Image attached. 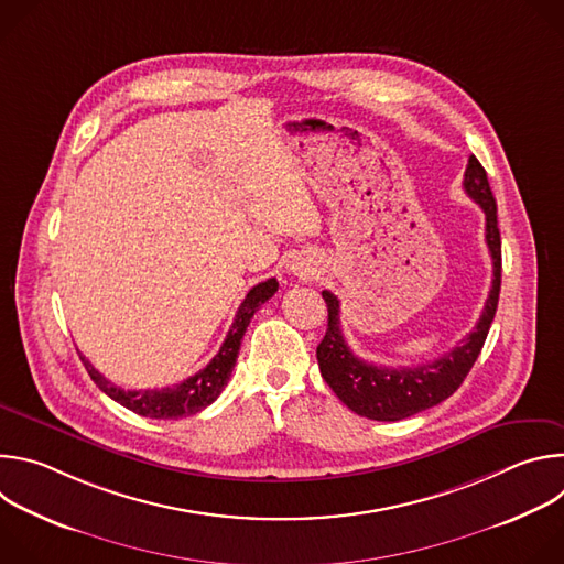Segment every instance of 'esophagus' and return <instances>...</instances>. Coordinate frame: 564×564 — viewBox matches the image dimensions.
Returning a JSON list of instances; mask_svg holds the SVG:
<instances>
[{"label": "esophagus", "instance_id": "1", "mask_svg": "<svg viewBox=\"0 0 564 564\" xmlns=\"http://www.w3.org/2000/svg\"><path fill=\"white\" fill-rule=\"evenodd\" d=\"M292 272L299 274V276H307V274H310V268H305L303 263H294V265H292Z\"/></svg>", "mask_w": 564, "mask_h": 564}]
</instances>
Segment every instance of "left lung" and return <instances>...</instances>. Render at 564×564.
Wrapping results in <instances>:
<instances>
[{
  "mask_svg": "<svg viewBox=\"0 0 564 564\" xmlns=\"http://www.w3.org/2000/svg\"><path fill=\"white\" fill-rule=\"evenodd\" d=\"M464 192L487 216V246L494 259V285L481 310L477 326L444 357L413 368H386L359 359L341 335L339 299L324 290L328 305V330L316 348L321 377L335 390L344 404L361 417L377 422H397L437 406L448 399L473 368L498 310L502 283V243L498 229V207L485 167L475 155L468 158L464 172Z\"/></svg>",
  "mask_w": 564,
  "mask_h": 564,
  "instance_id": "8db88e82",
  "label": "left lung"
}]
</instances>
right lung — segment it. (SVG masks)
<instances>
[{
	"label": "right lung",
	"mask_w": 564,
	"mask_h": 564,
	"mask_svg": "<svg viewBox=\"0 0 564 564\" xmlns=\"http://www.w3.org/2000/svg\"><path fill=\"white\" fill-rule=\"evenodd\" d=\"M279 290V281L276 279H268L259 285H254L248 296L243 299V303L238 305V312L234 316V324L220 346V350L216 352V357L196 375H192L189 379L176 383V386H167V388H153V390H124L120 386H113L109 379H105L89 359H83L87 372L91 375V379L96 381V386L107 392L113 401H118L120 406L133 411L135 415L142 417H151V420H181V417H189L200 413L203 409H207L212 401H216V397L223 392V388L229 381V375L234 370L238 350H240V341H243V335L250 326V321L254 316V312L274 296V292Z\"/></svg>",
	"instance_id": "1"
}]
</instances>
